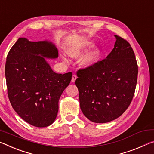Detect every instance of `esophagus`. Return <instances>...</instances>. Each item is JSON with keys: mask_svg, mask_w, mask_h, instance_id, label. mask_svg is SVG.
Segmentation results:
<instances>
[{"mask_svg": "<svg viewBox=\"0 0 154 154\" xmlns=\"http://www.w3.org/2000/svg\"><path fill=\"white\" fill-rule=\"evenodd\" d=\"M77 75H72V82H75V80H76V79H77Z\"/></svg>", "mask_w": 154, "mask_h": 154, "instance_id": "esophagus-1", "label": "esophagus"}]
</instances>
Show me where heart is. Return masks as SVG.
Returning <instances> with one entry per match:
<instances>
[{
    "instance_id": "1",
    "label": "heart",
    "mask_w": 154,
    "mask_h": 154,
    "mask_svg": "<svg viewBox=\"0 0 154 154\" xmlns=\"http://www.w3.org/2000/svg\"><path fill=\"white\" fill-rule=\"evenodd\" d=\"M94 45V43L93 41L87 40L79 45L69 46L66 49V52L70 57L76 58L86 52L90 48L93 47ZM101 56V49L98 47H94L82 56L79 60V65L83 68L91 67L98 62ZM62 60L66 63L67 62V60L64 57H62Z\"/></svg>"
}]
</instances>
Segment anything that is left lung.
Wrapping results in <instances>:
<instances>
[{"instance_id": "obj_1", "label": "left lung", "mask_w": 154, "mask_h": 154, "mask_svg": "<svg viewBox=\"0 0 154 154\" xmlns=\"http://www.w3.org/2000/svg\"><path fill=\"white\" fill-rule=\"evenodd\" d=\"M114 37V47L106 59L77 72L80 108L94 123L119 118L130 106L135 92L138 65L134 52L128 42Z\"/></svg>"}]
</instances>
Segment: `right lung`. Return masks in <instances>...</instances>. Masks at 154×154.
Returning <instances> with one entry per match:
<instances>
[{
	"instance_id": "right-lung-1",
	"label": "right lung",
	"mask_w": 154,
	"mask_h": 154,
	"mask_svg": "<svg viewBox=\"0 0 154 154\" xmlns=\"http://www.w3.org/2000/svg\"><path fill=\"white\" fill-rule=\"evenodd\" d=\"M57 57V48L52 42H31L24 38H18L7 55L5 78L9 101L31 125L45 128L55 121L59 99L71 81V72L56 73L46 60Z\"/></svg>"
}]
</instances>
